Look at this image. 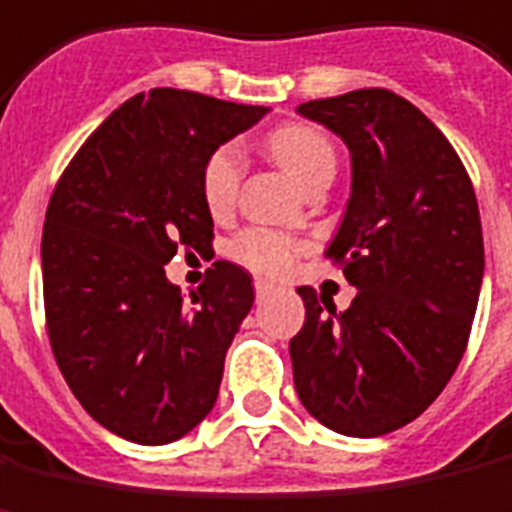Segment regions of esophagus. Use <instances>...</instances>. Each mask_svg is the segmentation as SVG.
Wrapping results in <instances>:
<instances>
[{
    "mask_svg": "<svg viewBox=\"0 0 512 512\" xmlns=\"http://www.w3.org/2000/svg\"><path fill=\"white\" fill-rule=\"evenodd\" d=\"M253 287H256V298H259V301L273 292V284H270V281H262V278H256V284H253Z\"/></svg>",
    "mask_w": 512,
    "mask_h": 512,
    "instance_id": "esophagus-1",
    "label": "esophagus"
}]
</instances>
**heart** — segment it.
Here are the masks:
<instances>
[{
	"label": "heart",
	"mask_w": 512,
	"mask_h": 512,
	"mask_svg": "<svg viewBox=\"0 0 512 512\" xmlns=\"http://www.w3.org/2000/svg\"><path fill=\"white\" fill-rule=\"evenodd\" d=\"M267 150L281 167L292 175V181L303 189L320 178H334L337 169V147L329 133L315 125L290 122L281 125L267 136ZM245 175V155L236 144H220L203 164L200 192L211 214H225L239 197V183ZM298 239L267 231V228H248L236 236L234 256L259 273H284L298 253Z\"/></svg>",
	"instance_id": "1"
}]
</instances>
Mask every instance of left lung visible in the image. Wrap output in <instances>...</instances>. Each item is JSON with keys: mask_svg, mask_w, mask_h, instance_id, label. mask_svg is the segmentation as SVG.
Returning a JSON list of instances; mask_svg holds the SVG:
<instances>
[{"mask_svg": "<svg viewBox=\"0 0 512 512\" xmlns=\"http://www.w3.org/2000/svg\"><path fill=\"white\" fill-rule=\"evenodd\" d=\"M298 114L351 150V200L326 256L357 298L337 312L298 287L295 390L323 426L379 438L415 421L463 359L485 273L477 195L449 139L387 88L303 102Z\"/></svg>", "mask_w": 512, "mask_h": 512, "instance_id": "obj_1", "label": "left lung"}]
</instances>
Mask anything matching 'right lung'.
Segmentation results:
<instances>
[{
    "mask_svg": "<svg viewBox=\"0 0 512 512\" xmlns=\"http://www.w3.org/2000/svg\"><path fill=\"white\" fill-rule=\"evenodd\" d=\"M264 114L178 88L136 94L88 136L49 197V345L83 410L119 438L172 443L217 401L225 351L253 306L250 276L214 262L183 301L164 264L178 248H211L203 164Z\"/></svg>",
    "mask_w": 512,
    "mask_h": 512,
    "instance_id": "right-lung-1",
    "label": "right lung"
}]
</instances>
